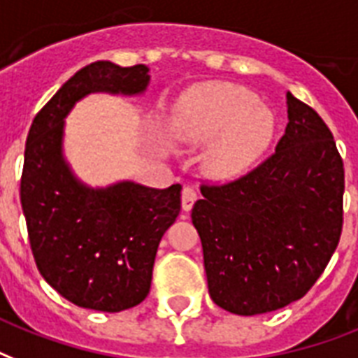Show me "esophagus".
<instances>
[{
    "mask_svg": "<svg viewBox=\"0 0 358 358\" xmlns=\"http://www.w3.org/2000/svg\"><path fill=\"white\" fill-rule=\"evenodd\" d=\"M196 199H198V192H196V190H194L192 187H185V188H182V194H181L182 210H190V209H192V205L196 203Z\"/></svg>",
    "mask_w": 358,
    "mask_h": 358,
    "instance_id": "1",
    "label": "esophagus"
}]
</instances>
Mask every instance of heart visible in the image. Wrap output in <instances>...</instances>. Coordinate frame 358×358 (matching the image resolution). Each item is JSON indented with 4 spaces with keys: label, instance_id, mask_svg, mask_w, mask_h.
I'll return each mask as SVG.
<instances>
[{
    "label": "heart",
    "instance_id": "1",
    "mask_svg": "<svg viewBox=\"0 0 358 358\" xmlns=\"http://www.w3.org/2000/svg\"><path fill=\"white\" fill-rule=\"evenodd\" d=\"M171 129L185 143H205L203 168L213 177H231L265 151L274 119L254 93L229 84L196 85L171 112Z\"/></svg>",
    "mask_w": 358,
    "mask_h": 358
}]
</instances>
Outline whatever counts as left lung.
<instances>
[{"instance_id":"8db88e82","label":"left lung","mask_w":358,"mask_h":358,"mask_svg":"<svg viewBox=\"0 0 358 358\" xmlns=\"http://www.w3.org/2000/svg\"><path fill=\"white\" fill-rule=\"evenodd\" d=\"M276 151L246 176L201 185L192 209L209 295L220 308L256 315L310 292L342 235L343 162L314 108L287 93Z\"/></svg>"}]
</instances>
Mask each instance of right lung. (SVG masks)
Instances as JSON below:
<instances>
[{
  "label": "right lung",
  "instance_id": "1",
  "mask_svg": "<svg viewBox=\"0 0 358 358\" xmlns=\"http://www.w3.org/2000/svg\"><path fill=\"white\" fill-rule=\"evenodd\" d=\"M148 84L145 65L95 61L61 85L27 134L20 201L33 257L55 292L82 308L121 312L148 297L159 243L181 210V185L85 187L63 159V123L90 93L138 95Z\"/></svg>",
  "mask_w": 358,
  "mask_h": 358
}]
</instances>
